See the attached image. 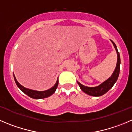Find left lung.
Here are the masks:
<instances>
[{"label":"left lung","mask_w":132,"mask_h":132,"mask_svg":"<svg viewBox=\"0 0 132 132\" xmlns=\"http://www.w3.org/2000/svg\"><path fill=\"white\" fill-rule=\"evenodd\" d=\"M113 43V45H114V48L116 49L117 53V66L115 69H114V72L113 73L112 76L109 77L108 79L104 81L103 83L100 85L97 86V87H86V86L83 85L82 84L77 81V83L79 85L80 88L85 93L88 94L90 96H100L103 95L105 94L108 91H109L111 88L113 87L114 84L115 83L117 79L119 77V73H120V54H119V51H118L117 47L116 45L113 42L112 40H111Z\"/></svg>","instance_id":"8db88e82"}]
</instances>
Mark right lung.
I'll return each instance as SVG.
<instances>
[{
  "label": "right lung",
  "mask_w": 132,
  "mask_h": 132,
  "mask_svg": "<svg viewBox=\"0 0 132 132\" xmlns=\"http://www.w3.org/2000/svg\"><path fill=\"white\" fill-rule=\"evenodd\" d=\"M13 77H14V79L15 81L16 85H17L18 87L20 88L21 90L23 91L24 94H27V96H29V97H30V98H34V99H43V98H47V97L51 96L53 94L54 92H55L56 88H57L58 84H59V80L57 79L55 85L52 87V88H49V89L47 90L37 91L34 90L29 89V88H25V87H23L21 85H20L18 83V81H17L14 75H13Z\"/></svg>",
  "instance_id": "1"
}]
</instances>
